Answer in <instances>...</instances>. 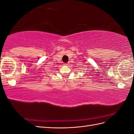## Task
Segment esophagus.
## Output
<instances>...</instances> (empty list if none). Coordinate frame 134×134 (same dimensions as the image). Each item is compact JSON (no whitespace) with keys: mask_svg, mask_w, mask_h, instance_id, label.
<instances>
[{"mask_svg":"<svg viewBox=\"0 0 134 134\" xmlns=\"http://www.w3.org/2000/svg\"><path fill=\"white\" fill-rule=\"evenodd\" d=\"M69 64H70V63H69V62H68V63H66V64H64V65H66V66H68V65H69Z\"/></svg>","mask_w":134,"mask_h":134,"instance_id":"obj_1","label":"esophagus"}]
</instances>
